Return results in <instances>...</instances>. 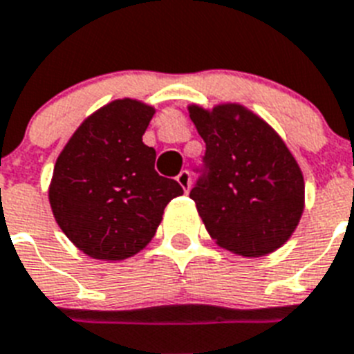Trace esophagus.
Segmentation results:
<instances>
[{"instance_id": "esophagus-1", "label": "esophagus", "mask_w": 354, "mask_h": 354, "mask_svg": "<svg viewBox=\"0 0 354 354\" xmlns=\"http://www.w3.org/2000/svg\"><path fill=\"white\" fill-rule=\"evenodd\" d=\"M176 182L180 183V185H182L183 191L189 192V189H191V172H189V171H182L176 176Z\"/></svg>"}]
</instances>
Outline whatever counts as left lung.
Masks as SVG:
<instances>
[{
	"instance_id": "8db88e82",
	"label": "left lung",
	"mask_w": 354,
	"mask_h": 354,
	"mask_svg": "<svg viewBox=\"0 0 354 354\" xmlns=\"http://www.w3.org/2000/svg\"><path fill=\"white\" fill-rule=\"evenodd\" d=\"M189 115L207 145L191 191L207 232L243 257L281 248L304 210V178L283 138L241 104H191Z\"/></svg>"
}]
</instances>
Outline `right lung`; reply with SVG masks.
<instances>
[{
    "label": "right lung",
    "mask_w": 354,
    "mask_h": 354,
    "mask_svg": "<svg viewBox=\"0 0 354 354\" xmlns=\"http://www.w3.org/2000/svg\"><path fill=\"white\" fill-rule=\"evenodd\" d=\"M154 108L135 99L106 104L77 127L50 182L53 218L73 245L102 261H124L149 245L163 209L183 189L154 171L142 142Z\"/></svg>",
    "instance_id": "1"
}]
</instances>
